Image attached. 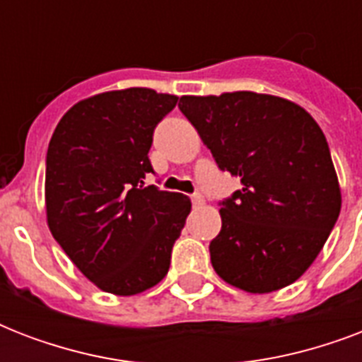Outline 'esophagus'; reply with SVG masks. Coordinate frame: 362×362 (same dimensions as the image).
<instances>
[{
    "label": "esophagus",
    "instance_id": "1",
    "mask_svg": "<svg viewBox=\"0 0 362 362\" xmlns=\"http://www.w3.org/2000/svg\"><path fill=\"white\" fill-rule=\"evenodd\" d=\"M192 203L195 204V206H203L204 204V197L201 195V193H193L192 195Z\"/></svg>",
    "mask_w": 362,
    "mask_h": 362
}]
</instances>
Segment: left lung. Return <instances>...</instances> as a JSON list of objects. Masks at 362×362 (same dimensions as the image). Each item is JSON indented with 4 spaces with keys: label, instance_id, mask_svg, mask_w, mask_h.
<instances>
[{
    "label": "left lung",
    "instance_id": "obj_1",
    "mask_svg": "<svg viewBox=\"0 0 362 362\" xmlns=\"http://www.w3.org/2000/svg\"><path fill=\"white\" fill-rule=\"evenodd\" d=\"M178 109L218 167L242 184L221 201V231L210 242L218 276L247 293H270L298 280L342 206L320 125L303 107L255 92L184 95Z\"/></svg>",
    "mask_w": 362,
    "mask_h": 362
}]
</instances>
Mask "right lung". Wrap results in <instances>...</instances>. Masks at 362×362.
<instances>
[{"label":"right lung","instance_id":"1","mask_svg":"<svg viewBox=\"0 0 362 362\" xmlns=\"http://www.w3.org/2000/svg\"><path fill=\"white\" fill-rule=\"evenodd\" d=\"M176 101L150 88L99 93L71 107L48 144L50 233L107 293L129 297L163 280L192 210L182 193L144 187L153 129Z\"/></svg>","mask_w":362,"mask_h":362}]
</instances>
